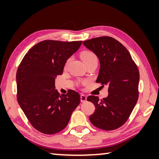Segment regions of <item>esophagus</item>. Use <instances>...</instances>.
<instances>
[{
    "mask_svg": "<svg viewBox=\"0 0 159 159\" xmlns=\"http://www.w3.org/2000/svg\"><path fill=\"white\" fill-rule=\"evenodd\" d=\"M80 101H81L82 103H84V102H85L87 101V96L85 95H83L82 94L80 95Z\"/></svg>",
    "mask_w": 159,
    "mask_h": 159,
    "instance_id": "obj_1",
    "label": "esophagus"
}]
</instances>
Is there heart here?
I'll list each match as a JSON object with an SVG mask.
<instances>
[{
    "mask_svg": "<svg viewBox=\"0 0 159 159\" xmlns=\"http://www.w3.org/2000/svg\"><path fill=\"white\" fill-rule=\"evenodd\" d=\"M81 58L82 59L83 61H87L93 59V58H97L96 56L93 52L91 51H83L81 53Z\"/></svg>",
    "mask_w": 159,
    "mask_h": 159,
    "instance_id": "b5f03b06",
    "label": "heart"
}]
</instances>
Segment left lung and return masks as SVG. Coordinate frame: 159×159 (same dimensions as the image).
Instances as JSON below:
<instances>
[{
    "label": "left lung",
    "mask_w": 159,
    "mask_h": 159,
    "mask_svg": "<svg viewBox=\"0 0 159 159\" xmlns=\"http://www.w3.org/2000/svg\"><path fill=\"white\" fill-rule=\"evenodd\" d=\"M100 61L96 82L108 87V95L100 100L90 95L88 101L95 105L90 121L103 130L120 127L129 118L138 99L140 74L131 55L124 45L111 37H99L84 41Z\"/></svg>",
    "instance_id": "left-lung-1"
}]
</instances>
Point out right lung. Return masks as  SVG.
Masks as SVG:
<instances>
[{
  "mask_svg": "<svg viewBox=\"0 0 159 159\" xmlns=\"http://www.w3.org/2000/svg\"><path fill=\"white\" fill-rule=\"evenodd\" d=\"M81 45L82 41H41L29 50L19 66L17 101L30 124L42 133L64 129L80 103V95L75 90L60 95L55 79L62 75L67 59Z\"/></svg>",
  "mask_w": 159,
  "mask_h": 159,
  "instance_id": "right-lung-1",
  "label": "right lung"
}]
</instances>
